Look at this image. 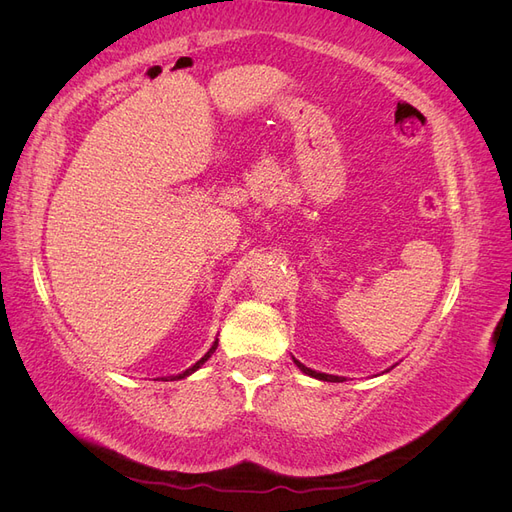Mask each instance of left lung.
Segmentation results:
<instances>
[{"instance_id":"left-lung-1","label":"left lung","mask_w":512,"mask_h":512,"mask_svg":"<svg viewBox=\"0 0 512 512\" xmlns=\"http://www.w3.org/2000/svg\"><path fill=\"white\" fill-rule=\"evenodd\" d=\"M292 361H294V365H297L303 374H307V376H312V378H316V380H324V382H344L346 378H342V376H331V374H322V371H314V369H309V367H305L303 363H299L297 359H294L292 356Z\"/></svg>"}]
</instances>
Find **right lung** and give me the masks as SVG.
<instances>
[{"label": "right lung", "instance_id": "1", "mask_svg": "<svg viewBox=\"0 0 512 512\" xmlns=\"http://www.w3.org/2000/svg\"><path fill=\"white\" fill-rule=\"evenodd\" d=\"M215 348H218V339H215V342H213V346L207 350V354L203 356V359H200V361H196L190 369H185V371H181V374H177V376H168V378H162V380H181V378H188L190 374H194V371L196 369H200V367H203L209 359H211V354L215 352Z\"/></svg>", "mask_w": 512, "mask_h": 512}]
</instances>
